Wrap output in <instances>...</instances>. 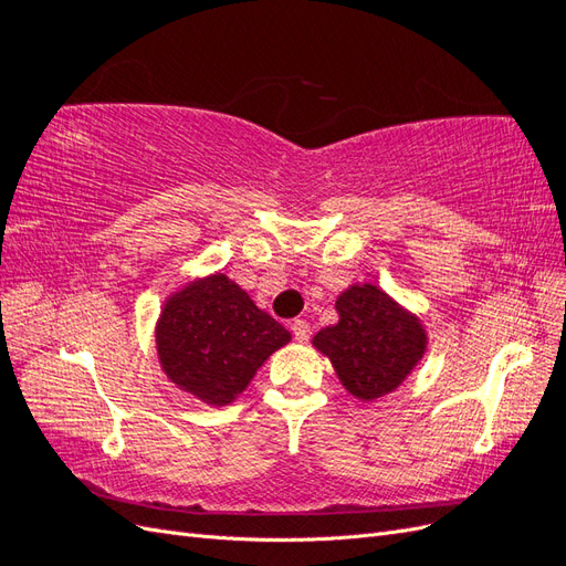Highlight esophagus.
Returning <instances> with one entry per match:
<instances>
[{
  "instance_id": "esophagus-1",
  "label": "esophagus",
  "mask_w": 566,
  "mask_h": 566,
  "mask_svg": "<svg viewBox=\"0 0 566 566\" xmlns=\"http://www.w3.org/2000/svg\"><path fill=\"white\" fill-rule=\"evenodd\" d=\"M293 333H295V339L306 342V339L312 337V325L306 323V321H302V318H297V321H293Z\"/></svg>"
}]
</instances>
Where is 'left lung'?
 Returning <instances> with one entry per match:
<instances>
[{"label": "left lung", "mask_w": 566, "mask_h": 566, "mask_svg": "<svg viewBox=\"0 0 566 566\" xmlns=\"http://www.w3.org/2000/svg\"><path fill=\"white\" fill-rule=\"evenodd\" d=\"M339 321L314 335V347L331 358L339 382L361 401L397 389L427 349L418 316L406 312L378 285H352L335 302Z\"/></svg>", "instance_id": "8db88e82"}]
</instances>
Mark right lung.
Segmentation results:
<instances>
[{
	"label": "right lung",
	"mask_w": 566,
	"mask_h": 566,
	"mask_svg": "<svg viewBox=\"0 0 566 566\" xmlns=\"http://www.w3.org/2000/svg\"><path fill=\"white\" fill-rule=\"evenodd\" d=\"M287 342L283 325L224 273L191 281L169 295L156 325L167 378L210 406L231 403Z\"/></svg>",
	"instance_id": "1"
}]
</instances>
